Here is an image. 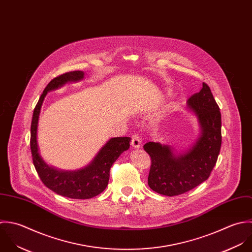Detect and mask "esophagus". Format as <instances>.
I'll return each mask as SVG.
<instances>
[{"label": "esophagus", "mask_w": 252, "mask_h": 252, "mask_svg": "<svg viewBox=\"0 0 252 252\" xmlns=\"http://www.w3.org/2000/svg\"><path fill=\"white\" fill-rule=\"evenodd\" d=\"M131 145L133 148H140L142 145V141H141V137L139 136V134H133L132 138H131Z\"/></svg>", "instance_id": "esophagus-1"}]
</instances>
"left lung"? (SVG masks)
<instances>
[{"instance_id":"left-lung-1","label":"left lung","mask_w":252,"mask_h":252,"mask_svg":"<svg viewBox=\"0 0 252 252\" xmlns=\"http://www.w3.org/2000/svg\"><path fill=\"white\" fill-rule=\"evenodd\" d=\"M197 116L201 135L189 151L175 156L168 146L150 142L144 150L152 159L148 183L158 193L174 196L187 192L206 181L215 166L222 144L221 113L208 85L188 99Z\"/></svg>"}]
</instances>
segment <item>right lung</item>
Wrapping results in <instances>:
<instances>
[{"label": "right lung", "instance_id": "add662e5", "mask_svg": "<svg viewBox=\"0 0 252 252\" xmlns=\"http://www.w3.org/2000/svg\"><path fill=\"white\" fill-rule=\"evenodd\" d=\"M84 77L82 71H69L55 77L41 94L33 112L31 122L30 149L35 169L43 184L56 193L74 199H88L102 192L109 180V170L119 156L130 148L129 137L112 138L98 152L94 159L78 171L65 172L48 166L41 158L37 144L38 119L47 93L66 82L78 81Z\"/></svg>", "mask_w": 252, "mask_h": 252}]
</instances>
